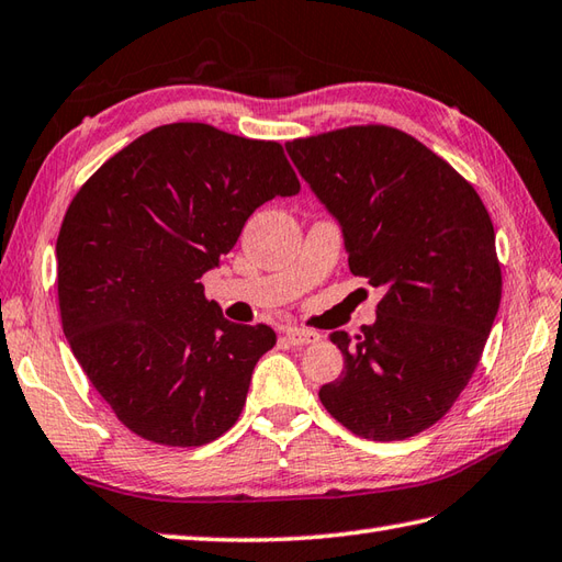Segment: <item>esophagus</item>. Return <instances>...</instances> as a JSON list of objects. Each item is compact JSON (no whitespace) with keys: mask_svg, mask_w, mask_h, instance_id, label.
Segmentation results:
<instances>
[{"mask_svg":"<svg viewBox=\"0 0 562 562\" xmlns=\"http://www.w3.org/2000/svg\"><path fill=\"white\" fill-rule=\"evenodd\" d=\"M285 341L293 344V346H310V344H317L319 341V334L313 329H289L285 331Z\"/></svg>","mask_w":562,"mask_h":562,"instance_id":"1","label":"esophagus"}]
</instances>
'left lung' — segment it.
Segmentation results:
<instances>
[{
    "label": "left lung",
    "instance_id": "8db88e82",
    "mask_svg": "<svg viewBox=\"0 0 562 562\" xmlns=\"http://www.w3.org/2000/svg\"><path fill=\"white\" fill-rule=\"evenodd\" d=\"M289 154L339 218L353 277L382 289L375 324L329 334L344 370L319 402L358 438H414L464 392L501 307L488 209L445 158L386 124L293 139Z\"/></svg>",
    "mask_w": 562,
    "mask_h": 562
}]
</instances>
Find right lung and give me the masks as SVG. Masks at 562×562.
I'll return each mask as SVG.
<instances>
[{
  "label": "right lung",
  "instance_id": "obj_1",
  "mask_svg": "<svg viewBox=\"0 0 562 562\" xmlns=\"http://www.w3.org/2000/svg\"><path fill=\"white\" fill-rule=\"evenodd\" d=\"M297 192L279 142L172 122L124 146L74 194L57 235L61 329L124 428L202 447L235 426L277 334L223 317L202 277L257 206Z\"/></svg>",
  "mask_w": 562,
  "mask_h": 562
}]
</instances>
